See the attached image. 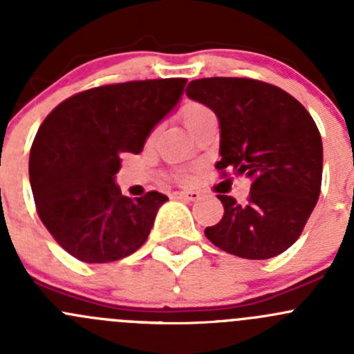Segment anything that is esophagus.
I'll return each instance as SVG.
<instances>
[{
	"label": "esophagus",
	"instance_id": "obj_1",
	"mask_svg": "<svg viewBox=\"0 0 354 354\" xmlns=\"http://www.w3.org/2000/svg\"><path fill=\"white\" fill-rule=\"evenodd\" d=\"M174 198L187 200V202H195V200L200 198V194L198 192H176V194H174Z\"/></svg>",
	"mask_w": 354,
	"mask_h": 354
}]
</instances>
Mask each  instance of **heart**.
I'll return each mask as SVG.
<instances>
[{"mask_svg": "<svg viewBox=\"0 0 354 354\" xmlns=\"http://www.w3.org/2000/svg\"><path fill=\"white\" fill-rule=\"evenodd\" d=\"M210 114H212V111L205 108L203 104H198V102H188L181 109V118H183L185 124H187V128L190 131L197 127L203 118L210 116Z\"/></svg>", "mask_w": 354, "mask_h": 354, "instance_id": "b5f03b06", "label": "heart"}]
</instances>
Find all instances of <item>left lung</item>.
Masks as SVG:
<instances>
[{"label":"left lung","instance_id":"obj_1","mask_svg":"<svg viewBox=\"0 0 354 354\" xmlns=\"http://www.w3.org/2000/svg\"><path fill=\"white\" fill-rule=\"evenodd\" d=\"M187 95L216 113L221 160L216 167L252 180L248 202L217 195L224 216L205 236L231 255L266 260L301 234L322 185V138L301 102L253 78L192 80Z\"/></svg>","mask_w":354,"mask_h":354}]
</instances>
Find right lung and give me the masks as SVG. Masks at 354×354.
<instances>
[{
  "mask_svg": "<svg viewBox=\"0 0 354 354\" xmlns=\"http://www.w3.org/2000/svg\"><path fill=\"white\" fill-rule=\"evenodd\" d=\"M187 78L111 84L71 95L39 127L28 176L42 224L71 257L106 263L147 241L166 195H121V154H140L154 127L173 111Z\"/></svg>",
  "mask_w": 354,
  "mask_h": 354,
  "instance_id": "right-lung-1",
  "label": "right lung"
}]
</instances>
